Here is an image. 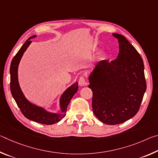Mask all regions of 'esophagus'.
Returning <instances> with one entry per match:
<instances>
[{
	"mask_svg": "<svg viewBox=\"0 0 158 158\" xmlns=\"http://www.w3.org/2000/svg\"><path fill=\"white\" fill-rule=\"evenodd\" d=\"M79 85L81 86H84V85H87V82L84 77H81L79 79Z\"/></svg>",
	"mask_w": 158,
	"mask_h": 158,
	"instance_id": "obj_1",
	"label": "esophagus"
}]
</instances>
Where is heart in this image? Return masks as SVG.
Returning a JSON list of instances; mask_svg holds the SVG:
<instances>
[{
  "mask_svg": "<svg viewBox=\"0 0 158 158\" xmlns=\"http://www.w3.org/2000/svg\"><path fill=\"white\" fill-rule=\"evenodd\" d=\"M97 50H98V49H93V53H96V52H97ZM103 57H104V55L102 54V58H103Z\"/></svg>",
  "mask_w": 158,
  "mask_h": 158,
  "instance_id": "1",
  "label": "heart"
}]
</instances>
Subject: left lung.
Listing matches in <instances>:
<instances>
[{
	"mask_svg": "<svg viewBox=\"0 0 158 158\" xmlns=\"http://www.w3.org/2000/svg\"><path fill=\"white\" fill-rule=\"evenodd\" d=\"M112 35L119 44L117 58L98 62L89 77L93 111L106 125L123 123L135 116L146 90L142 58L125 37Z\"/></svg>",
	"mask_w": 158,
	"mask_h": 158,
	"instance_id": "left-lung-1",
	"label": "left lung"
}]
</instances>
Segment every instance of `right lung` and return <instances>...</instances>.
<instances>
[{"label": "right lung", "mask_w": 158, "mask_h": 158, "mask_svg": "<svg viewBox=\"0 0 158 158\" xmlns=\"http://www.w3.org/2000/svg\"><path fill=\"white\" fill-rule=\"evenodd\" d=\"M36 35H33L26 41L17 54L15 56L10 65V90L13 98L26 118L31 121L45 125H52L59 122L65 116L67 108L71 99L78 90V83L76 81L68 87L61 95L59 100L60 113H52L47 111L41 106L31 103L26 98L21 90L18 80V67L23 53L31 43V39Z\"/></svg>", "instance_id": "1"}]
</instances>
